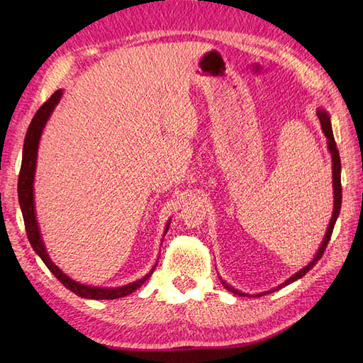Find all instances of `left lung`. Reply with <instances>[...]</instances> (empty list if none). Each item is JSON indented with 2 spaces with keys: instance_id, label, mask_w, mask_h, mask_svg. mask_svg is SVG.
<instances>
[{
  "instance_id": "1",
  "label": "left lung",
  "mask_w": 363,
  "mask_h": 363,
  "mask_svg": "<svg viewBox=\"0 0 363 363\" xmlns=\"http://www.w3.org/2000/svg\"><path fill=\"white\" fill-rule=\"evenodd\" d=\"M317 117L321 123V129L323 133H325L326 138H328V150L330 152V157H333V189H334V209H333V217H330V221H329V226L326 229V234H325V238H323V242L320 245V248L317 251V254H315L313 259L307 264L304 268H301L299 272H296L295 274H291L289 279H285L282 284L277 285V287L268 290V291H262V293H257V295H252V296H264L267 295V293H273L276 290H279L282 287H285V285H289L291 282H295L298 279H301L309 269L313 268V265H317V262L321 259L323 252L326 251V246L330 240V235H333V230H334V226H335V221L338 218V213H340V207H342V182H340V174H342V162H340V154H338V150H337V145H335V140H334V134H333V125H330V117L329 113L325 111V109H318L317 111ZM221 279V277H220ZM221 284L223 287H225L226 290L233 291L234 295H238V296H250V293H243L242 290H237L234 289L233 285H229L226 281L221 279Z\"/></svg>"
}]
</instances>
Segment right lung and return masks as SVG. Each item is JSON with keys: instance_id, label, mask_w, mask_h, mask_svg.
I'll use <instances>...</instances> for the list:
<instances>
[{"instance_id": "1", "label": "right lung", "mask_w": 363, "mask_h": 363, "mask_svg": "<svg viewBox=\"0 0 363 363\" xmlns=\"http://www.w3.org/2000/svg\"><path fill=\"white\" fill-rule=\"evenodd\" d=\"M62 95H64L62 89L56 90L50 96L48 101H46L40 109L37 111V113L34 115V118L28 128L25 145H23V159H21V168L18 174V203L21 207L23 220H25L26 234H28L30 246H33V250L38 254V257L43 260V264L48 267L50 272L56 276L68 290H72L74 295H78L81 298H89V299L123 298L126 295H130V293L135 291L138 287H142L145 281L152 274L154 268H156L157 264H154V267L150 269V273H146L143 277H140V279L126 285H121V287H112V289L91 287V285L73 281L72 277H68L62 269L54 264L51 257L48 256V252H46L43 238L40 234V228H38L37 217H35V204H34V177H35V167H37V151H38V143H40L43 128L46 126V121L50 120L52 111L56 109V106L59 104ZM169 221L172 220L167 221L164 235L167 234V230L169 228Z\"/></svg>"}]
</instances>
